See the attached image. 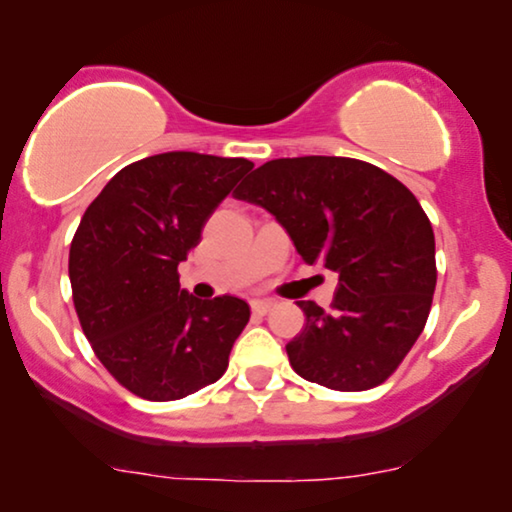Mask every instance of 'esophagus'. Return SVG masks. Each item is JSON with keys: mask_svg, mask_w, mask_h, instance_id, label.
<instances>
[{"mask_svg": "<svg viewBox=\"0 0 512 512\" xmlns=\"http://www.w3.org/2000/svg\"><path fill=\"white\" fill-rule=\"evenodd\" d=\"M250 307H252V312H255V315H267V312L274 307V303H272V300H252Z\"/></svg>", "mask_w": 512, "mask_h": 512, "instance_id": "esophagus-1", "label": "esophagus"}]
</instances>
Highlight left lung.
<instances>
[{"label": "left lung", "instance_id": "obj_1", "mask_svg": "<svg viewBox=\"0 0 512 512\" xmlns=\"http://www.w3.org/2000/svg\"><path fill=\"white\" fill-rule=\"evenodd\" d=\"M274 214L307 264L338 274L331 312L300 300L291 367L334 391L384 384L420 338L436 288L434 231L417 197L350 157L272 159L233 193Z\"/></svg>", "mask_w": 512, "mask_h": 512}]
</instances>
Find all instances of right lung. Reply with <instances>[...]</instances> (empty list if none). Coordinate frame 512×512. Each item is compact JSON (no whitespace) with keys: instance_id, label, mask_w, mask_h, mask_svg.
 <instances>
[{"instance_id":"add662e5","label":"right lung","mask_w":512,"mask_h":512,"mask_svg":"<svg viewBox=\"0 0 512 512\" xmlns=\"http://www.w3.org/2000/svg\"><path fill=\"white\" fill-rule=\"evenodd\" d=\"M243 157L164 152L133 162L90 202L69 252L73 305L97 360L145 400H178L229 367L250 307L197 300L178 264L205 221L252 169Z\"/></svg>"}]
</instances>
